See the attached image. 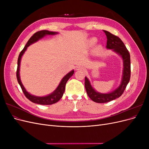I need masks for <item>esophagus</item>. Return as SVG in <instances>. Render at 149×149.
Segmentation results:
<instances>
[{"label": "esophagus", "instance_id": "esophagus-1", "mask_svg": "<svg viewBox=\"0 0 149 149\" xmlns=\"http://www.w3.org/2000/svg\"><path fill=\"white\" fill-rule=\"evenodd\" d=\"M76 70L77 71H85V68L84 67L82 66H79L76 67Z\"/></svg>", "mask_w": 149, "mask_h": 149}]
</instances>
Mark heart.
<instances>
[{"instance_id":"1","label":"heart","mask_w":149,"mask_h":149,"mask_svg":"<svg viewBox=\"0 0 149 149\" xmlns=\"http://www.w3.org/2000/svg\"><path fill=\"white\" fill-rule=\"evenodd\" d=\"M97 42V39L95 38H90L89 40H88V44L89 46H93L94 45V44H95ZM102 49V47L101 45H97L95 48H94V52L95 53H99L101 51Z\"/></svg>"}]
</instances>
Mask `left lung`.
I'll use <instances>...</instances> for the list:
<instances>
[{"instance_id": "8db88e82", "label": "left lung", "mask_w": 149, "mask_h": 149, "mask_svg": "<svg viewBox=\"0 0 149 149\" xmlns=\"http://www.w3.org/2000/svg\"><path fill=\"white\" fill-rule=\"evenodd\" d=\"M107 37V49H112L123 59V70L120 85L113 91L108 93H101L93 88L88 78L85 77V89L88 96L94 102L105 103L114 100L123 94L129 82L130 77V54L123 41L117 36L104 30Z\"/></svg>"}]
</instances>
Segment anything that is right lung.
I'll return each mask as SVG.
<instances>
[{
    "mask_svg": "<svg viewBox=\"0 0 149 149\" xmlns=\"http://www.w3.org/2000/svg\"><path fill=\"white\" fill-rule=\"evenodd\" d=\"M58 32H55V31H50L48 30H41L37 31L35 33L33 34V36H31V37L29 40V41L26 43V45L22 49V52H20V55L19 56V58H18L17 61V78L18 83L20 84V87L22 89V91L24 93L25 96L30 101L33 102V103L38 104L41 105H51L53 104H55L59 101L60 99L62 97L63 95L65 90V86L68 81V80L71 78L72 75L74 74V70H71L68 73L66 74L63 78H62L61 81L58 86V87L55 89V91L52 92L51 94H48L47 96H37L32 95L30 93H29L27 91H26L25 87L24 86L23 84H22L20 76V61L22 57L23 56L27 48L30 45L33 44L35 42H38L39 40L42 39L44 37H45L47 35H54L58 34Z\"/></svg>",
    "mask_w": 149,
    "mask_h": 149,
    "instance_id": "add662e5",
    "label": "right lung"
}]
</instances>
